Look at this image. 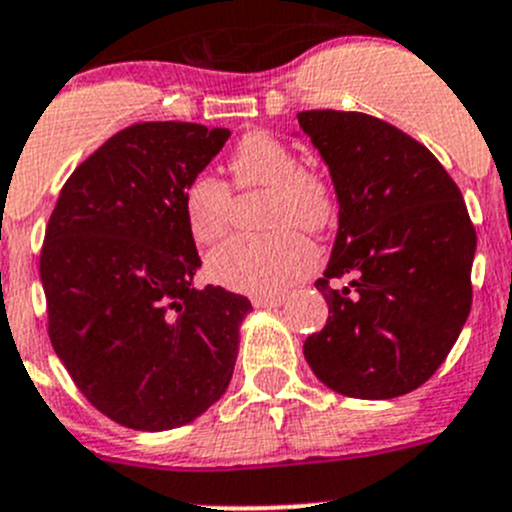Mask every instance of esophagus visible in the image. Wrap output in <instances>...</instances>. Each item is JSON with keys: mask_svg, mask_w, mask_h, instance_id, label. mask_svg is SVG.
<instances>
[{"mask_svg": "<svg viewBox=\"0 0 512 512\" xmlns=\"http://www.w3.org/2000/svg\"><path fill=\"white\" fill-rule=\"evenodd\" d=\"M285 299H287L285 294H257V297H252V304H255L257 309H272V307H280Z\"/></svg>", "mask_w": 512, "mask_h": 512, "instance_id": "34e87169", "label": "esophagus"}]
</instances>
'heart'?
Here are the masks:
<instances>
[{
    "label": "heart",
    "instance_id": "obj_1",
    "mask_svg": "<svg viewBox=\"0 0 512 512\" xmlns=\"http://www.w3.org/2000/svg\"><path fill=\"white\" fill-rule=\"evenodd\" d=\"M227 168L232 188L267 190L262 223L265 235H237L208 257V272L218 285L245 294H280L312 270L317 260L304 230L319 232L334 220L337 200L324 175L304 168L292 146L270 133L252 131L240 138ZM232 188L215 175L200 173L188 180L183 215L190 235L200 245H213L225 235L232 215Z\"/></svg>",
    "mask_w": 512,
    "mask_h": 512
}]
</instances>
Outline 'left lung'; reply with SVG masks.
<instances>
[{"mask_svg":"<svg viewBox=\"0 0 512 512\" xmlns=\"http://www.w3.org/2000/svg\"><path fill=\"white\" fill-rule=\"evenodd\" d=\"M297 118L339 200L332 260L314 282L329 317L304 356L337 394L396 399L436 374L466 324L476 227L451 175L409 133L359 111Z\"/></svg>","mask_w":512,"mask_h":512,"instance_id":"obj_1","label":"left lung"}]
</instances>
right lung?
Instances as JSON below:
<instances>
[{
  "label": "right lung",
  "instance_id": "1",
  "mask_svg": "<svg viewBox=\"0 0 512 512\" xmlns=\"http://www.w3.org/2000/svg\"><path fill=\"white\" fill-rule=\"evenodd\" d=\"M230 131L183 121L123 128L61 188L39 255L49 339L94 409L165 431L225 394L250 299L193 287L190 178Z\"/></svg>",
  "mask_w": 512,
  "mask_h": 512
}]
</instances>
